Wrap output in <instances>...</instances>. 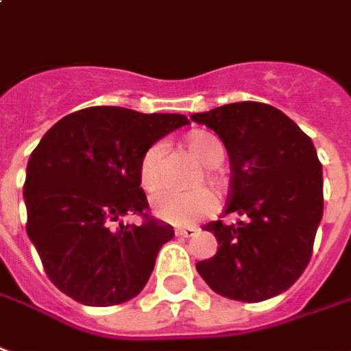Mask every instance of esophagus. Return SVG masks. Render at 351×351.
Returning a JSON list of instances; mask_svg holds the SVG:
<instances>
[{"label": "esophagus", "mask_w": 351, "mask_h": 351, "mask_svg": "<svg viewBox=\"0 0 351 351\" xmlns=\"http://www.w3.org/2000/svg\"><path fill=\"white\" fill-rule=\"evenodd\" d=\"M197 232H199L197 228H176L175 234L178 235V237H193Z\"/></svg>", "instance_id": "1"}]
</instances>
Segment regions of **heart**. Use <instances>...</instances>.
Returning <instances> with one entry per match:
<instances>
[{"instance_id":"heart-1","label":"heart","mask_w":351,"mask_h":351,"mask_svg":"<svg viewBox=\"0 0 351 351\" xmlns=\"http://www.w3.org/2000/svg\"><path fill=\"white\" fill-rule=\"evenodd\" d=\"M188 148L205 167H218L224 159V146L215 134L193 133L188 138ZM167 154V142L158 141L144 152L138 167V176L144 188H156L163 178V163ZM152 210L156 217L175 226H192L218 209V197L207 188L193 192H178L173 188H161L152 195Z\"/></svg>"}]
</instances>
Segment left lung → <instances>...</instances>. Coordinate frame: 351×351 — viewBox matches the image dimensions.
<instances>
[{
    "mask_svg": "<svg viewBox=\"0 0 351 351\" xmlns=\"http://www.w3.org/2000/svg\"><path fill=\"white\" fill-rule=\"evenodd\" d=\"M224 142L232 167L222 220L205 224L217 254L195 264L218 295L262 302L285 293L310 262L323 217V171L312 138L278 108L235 102L192 114Z\"/></svg>",
    "mask_w": 351,
    "mask_h": 351,
    "instance_id": "left-lung-1",
    "label": "left lung"
}]
</instances>
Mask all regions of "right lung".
<instances>
[{"instance_id": "add662e5", "label": "right lung", "mask_w": 351, "mask_h": 351, "mask_svg": "<svg viewBox=\"0 0 351 351\" xmlns=\"http://www.w3.org/2000/svg\"><path fill=\"white\" fill-rule=\"evenodd\" d=\"M188 123L180 114L93 106L43 134L26 167V232L56 289L85 306L127 302L144 289L175 230L146 213L141 159ZM125 214L145 222L123 225Z\"/></svg>"}]
</instances>
